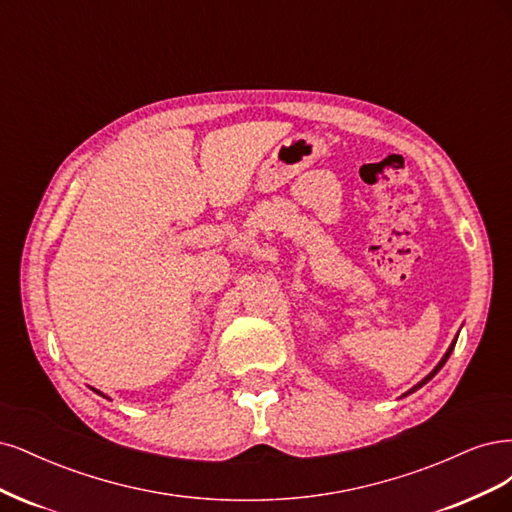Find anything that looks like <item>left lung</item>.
<instances>
[{"label":"left lung","mask_w":512,"mask_h":512,"mask_svg":"<svg viewBox=\"0 0 512 512\" xmlns=\"http://www.w3.org/2000/svg\"><path fill=\"white\" fill-rule=\"evenodd\" d=\"M455 342H457V338H455V340H453V344H451V346H449V351H447V353H444V355H442V359H440V361H438V366H436V368H434V370H432V372H430V374H427V376H425V378H423V381H421V383H417V385H415V387H412V389H410V391H408V393H412V391H417V389H421V387H423V385H425V383H430V381H432V378H434V376H436V374H438V372H440V368H442V366H444V364H447V359H449V355H451V353H453V346H455ZM408 393H406V395H408Z\"/></svg>","instance_id":"1"}]
</instances>
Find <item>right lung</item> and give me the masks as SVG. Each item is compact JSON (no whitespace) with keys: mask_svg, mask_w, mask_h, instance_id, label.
I'll list each match as a JSON object with an SVG mask.
<instances>
[{"mask_svg":"<svg viewBox=\"0 0 512 512\" xmlns=\"http://www.w3.org/2000/svg\"><path fill=\"white\" fill-rule=\"evenodd\" d=\"M91 389H93V387H91ZM93 391H95V393H97V395H102V398H108V395H104V393H102V391H97V389H93Z\"/></svg>","mask_w":512,"mask_h":512,"instance_id":"right-lung-1","label":"right lung"}]
</instances>
